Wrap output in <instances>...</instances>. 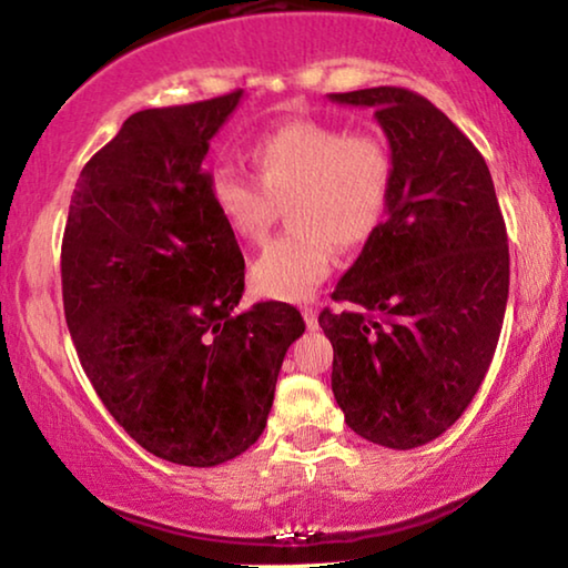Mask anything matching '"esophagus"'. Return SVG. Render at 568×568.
I'll return each mask as SVG.
<instances>
[{"label":"esophagus","instance_id":"1","mask_svg":"<svg viewBox=\"0 0 568 568\" xmlns=\"http://www.w3.org/2000/svg\"><path fill=\"white\" fill-rule=\"evenodd\" d=\"M301 313H303V321H306L308 328H316V326H318V311H316V308H313V306H303Z\"/></svg>","mask_w":568,"mask_h":568}]
</instances>
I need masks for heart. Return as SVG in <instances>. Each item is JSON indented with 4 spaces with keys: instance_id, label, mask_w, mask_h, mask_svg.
I'll return each instance as SVG.
<instances>
[{
    "instance_id": "heart-1",
    "label": "heart",
    "mask_w": 568,
    "mask_h": 568,
    "mask_svg": "<svg viewBox=\"0 0 568 568\" xmlns=\"http://www.w3.org/2000/svg\"><path fill=\"white\" fill-rule=\"evenodd\" d=\"M257 183L214 168L209 199L244 242H260L277 209L293 232L270 242L252 265V287L265 298L303 301L326 281L338 247H359L383 226L393 193V152L377 130L293 120L252 145Z\"/></svg>"
}]
</instances>
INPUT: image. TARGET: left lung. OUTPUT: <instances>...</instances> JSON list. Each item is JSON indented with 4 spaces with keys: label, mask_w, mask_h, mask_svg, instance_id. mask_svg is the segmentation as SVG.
Instances as JSON below:
<instances>
[{
    "label": "left lung",
    "mask_w": 568,
    "mask_h": 568,
    "mask_svg": "<svg viewBox=\"0 0 568 568\" xmlns=\"http://www.w3.org/2000/svg\"><path fill=\"white\" fill-rule=\"evenodd\" d=\"M372 106L393 152L387 216L318 324L334 346L332 390L354 434L416 448L452 428L500 338L510 252L489 168L471 140L416 91L328 94Z\"/></svg>",
    "instance_id": "1"
}]
</instances>
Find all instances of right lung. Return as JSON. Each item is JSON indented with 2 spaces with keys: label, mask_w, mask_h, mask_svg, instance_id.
Masks as SVG:
<instances>
[{
  "label": "right lung",
  "mask_w": 568,
  "mask_h": 568,
  "mask_svg": "<svg viewBox=\"0 0 568 568\" xmlns=\"http://www.w3.org/2000/svg\"><path fill=\"white\" fill-rule=\"evenodd\" d=\"M242 89L132 114L75 181L61 247L63 311L104 408L142 448L216 467L265 430L301 313H234L244 257L201 163Z\"/></svg>",
  "instance_id": "obj_1"
}]
</instances>
